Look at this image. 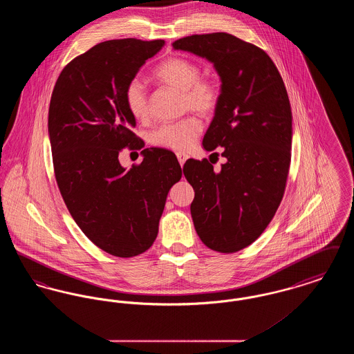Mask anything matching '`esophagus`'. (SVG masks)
I'll use <instances>...</instances> for the list:
<instances>
[{
	"label": "esophagus",
	"mask_w": 354,
	"mask_h": 354,
	"mask_svg": "<svg viewBox=\"0 0 354 354\" xmlns=\"http://www.w3.org/2000/svg\"><path fill=\"white\" fill-rule=\"evenodd\" d=\"M176 158H178V160H179L180 166H183L185 163V160H187L189 156H188V153H185V152H176Z\"/></svg>",
	"instance_id": "esophagus-1"
}]
</instances>
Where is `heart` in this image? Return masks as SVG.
<instances>
[{"mask_svg": "<svg viewBox=\"0 0 354 354\" xmlns=\"http://www.w3.org/2000/svg\"><path fill=\"white\" fill-rule=\"evenodd\" d=\"M199 68L185 58L174 57L162 62L155 70V77L174 88L183 91L185 107L199 114H211L219 102L218 86L211 80L199 78ZM124 100L129 111L136 119H143L149 114L147 88L139 78L127 84ZM203 130L202 120L196 117L167 122L158 126L151 135L153 146L185 151L191 149Z\"/></svg>", "mask_w": 354, "mask_h": 354, "instance_id": "1", "label": "heart"}]
</instances>
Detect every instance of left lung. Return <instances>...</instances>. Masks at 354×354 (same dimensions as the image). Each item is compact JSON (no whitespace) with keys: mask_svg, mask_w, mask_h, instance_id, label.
<instances>
[{"mask_svg":"<svg viewBox=\"0 0 354 354\" xmlns=\"http://www.w3.org/2000/svg\"><path fill=\"white\" fill-rule=\"evenodd\" d=\"M214 65L220 95L203 147H224L225 163L187 160L195 191L191 216L203 243L237 252L264 232L286 189L292 147V111L283 78L270 55L228 33L195 34L172 44Z\"/></svg>","mask_w":354,"mask_h":354,"instance_id":"1","label":"left lung"}]
</instances>
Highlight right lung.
Masks as SVG:
<instances>
[{
    "label": "right lung",
    "mask_w": 354,
    "mask_h": 354,
    "mask_svg": "<svg viewBox=\"0 0 354 354\" xmlns=\"http://www.w3.org/2000/svg\"><path fill=\"white\" fill-rule=\"evenodd\" d=\"M163 46V39L101 42L62 70L51 94L48 130L59 192L84 235L118 257L151 247L169 188L182 178L167 150L145 149L130 169L118 159L123 147L140 145L126 87Z\"/></svg>",
    "instance_id": "obj_1"
}]
</instances>
